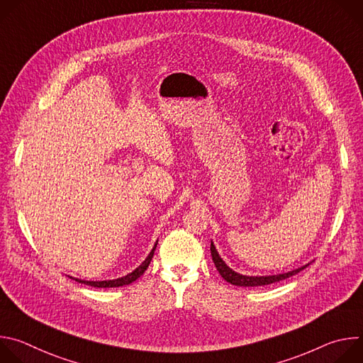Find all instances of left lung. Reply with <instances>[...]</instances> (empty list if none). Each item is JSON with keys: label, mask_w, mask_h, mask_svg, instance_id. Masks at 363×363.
I'll use <instances>...</instances> for the list:
<instances>
[{"label": "left lung", "mask_w": 363, "mask_h": 363, "mask_svg": "<svg viewBox=\"0 0 363 363\" xmlns=\"http://www.w3.org/2000/svg\"><path fill=\"white\" fill-rule=\"evenodd\" d=\"M211 255H213V262L218 270V273L221 274V277L234 284V286H242V287H254V286H267V284H272V283H277V281H281L284 279H289L294 274H297L298 272H301L303 269H306L307 266L304 267H300V269H296L293 272H289V273H284V274H276V276H266V277H250V276H242V274H238L235 273L234 270H231L224 262L223 258L220 257V254L217 252L216 250V245L211 242Z\"/></svg>", "instance_id": "1"}]
</instances>
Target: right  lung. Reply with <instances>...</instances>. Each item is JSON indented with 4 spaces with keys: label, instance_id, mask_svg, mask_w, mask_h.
Masks as SVG:
<instances>
[{
    "label": "right lung",
    "instance_id": "add662e5",
    "mask_svg": "<svg viewBox=\"0 0 363 363\" xmlns=\"http://www.w3.org/2000/svg\"><path fill=\"white\" fill-rule=\"evenodd\" d=\"M155 248H157V244H155V247L152 248V251H150L149 255L146 257V260H145L136 270H133L132 273H129V274L125 276V277H121V279H116V280H106V281H86V280H79V279H74V280L79 281V283L91 286V287H121V286L130 284V283H133L135 280H138V279L145 273V270L149 267V263H150L152 257H153Z\"/></svg>",
    "mask_w": 363,
    "mask_h": 363
}]
</instances>
